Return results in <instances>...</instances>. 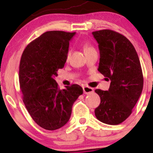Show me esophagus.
<instances>
[{
    "label": "esophagus",
    "instance_id": "1",
    "mask_svg": "<svg viewBox=\"0 0 153 153\" xmlns=\"http://www.w3.org/2000/svg\"><path fill=\"white\" fill-rule=\"evenodd\" d=\"M83 90H84V94H90V93H92V92H94V89H92V88L89 87V86H83Z\"/></svg>",
    "mask_w": 153,
    "mask_h": 153
}]
</instances>
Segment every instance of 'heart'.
Instances as JSON below:
<instances>
[{
  "instance_id": "heart-1",
  "label": "heart",
  "mask_w": 153,
  "mask_h": 153,
  "mask_svg": "<svg viewBox=\"0 0 153 153\" xmlns=\"http://www.w3.org/2000/svg\"><path fill=\"white\" fill-rule=\"evenodd\" d=\"M84 52H89V51L94 49V48L92 47V46L89 45V44H84ZM69 55H70V51H68L67 53V60L69 59Z\"/></svg>"
}]
</instances>
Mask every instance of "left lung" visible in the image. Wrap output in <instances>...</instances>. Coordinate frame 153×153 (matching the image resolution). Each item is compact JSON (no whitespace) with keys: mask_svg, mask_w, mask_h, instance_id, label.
Wrapping results in <instances>:
<instances>
[{"mask_svg":"<svg viewBox=\"0 0 153 153\" xmlns=\"http://www.w3.org/2000/svg\"><path fill=\"white\" fill-rule=\"evenodd\" d=\"M92 35L100 50L98 70L111 81L109 90H95L101 98L95 116L104 124H119L131 115L142 92L139 58L132 43L118 32L103 29Z\"/></svg>","mask_w":153,"mask_h":153,"instance_id":"1","label":"left lung"}]
</instances>
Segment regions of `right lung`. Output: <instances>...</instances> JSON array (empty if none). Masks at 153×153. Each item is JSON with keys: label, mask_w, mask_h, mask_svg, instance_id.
Instances as JSON below:
<instances>
[{"label": "right lung", "mask_w": 153, "mask_h": 153, "mask_svg": "<svg viewBox=\"0 0 153 153\" xmlns=\"http://www.w3.org/2000/svg\"><path fill=\"white\" fill-rule=\"evenodd\" d=\"M75 32L49 31L29 43L23 52L19 67L23 101L37 124L47 130L64 126L74 102L83 94L78 84L60 89L57 72L64 67L69 41Z\"/></svg>", "instance_id": "1"}]
</instances>
